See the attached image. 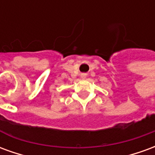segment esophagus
Wrapping results in <instances>:
<instances>
[{
	"label": "esophagus",
	"instance_id": "1",
	"mask_svg": "<svg viewBox=\"0 0 155 155\" xmlns=\"http://www.w3.org/2000/svg\"><path fill=\"white\" fill-rule=\"evenodd\" d=\"M81 78H82V79H85V78H86V74H81Z\"/></svg>",
	"mask_w": 155,
	"mask_h": 155
}]
</instances>
